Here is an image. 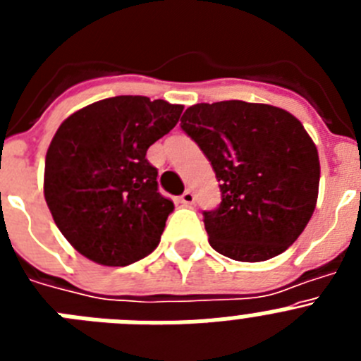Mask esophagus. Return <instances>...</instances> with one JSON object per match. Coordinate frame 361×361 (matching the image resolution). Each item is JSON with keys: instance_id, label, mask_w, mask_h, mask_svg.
Segmentation results:
<instances>
[{"instance_id": "1", "label": "esophagus", "mask_w": 361, "mask_h": 361, "mask_svg": "<svg viewBox=\"0 0 361 361\" xmlns=\"http://www.w3.org/2000/svg\"><path fill=\"white\" fill-rule=\"evenodd\" d=\"M178 200H180V204H184V206H191V204L195 202V195H193V191L191 190H186L183 195L178 197Z\"/></svg>"}]
</instances>
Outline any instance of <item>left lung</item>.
<instances>
[{
    "label": "left lung",
    "mask_w": 361,
    "mask_h": 361,
    "mask_svg": "<svg viewBox=\"0 0 361 361\" xmlns=\"http://www.w3.org/2000/svg\"><path fill=\"white\" fill-rule=\"evenodd\" d=\"M180 128L212 162L222 202L204 212L215 251L238 262L283 253L317 208L318 149L298 119L245 101L193 104Z\"/></svg>",
    "instance_id": "obj_1"
}]
</instances>
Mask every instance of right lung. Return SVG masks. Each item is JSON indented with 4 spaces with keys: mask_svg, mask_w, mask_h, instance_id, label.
Masks as SVG:
<instances>
[{
    "mask_svg": "<svg viewBox=\"0 0 361 361\" xmlns=\"http://www.w3.org/2000/svg\"><path fill=\"white\" fill-rule=\"evenodd\" d=\"M183 104L117 95L73 111L44 159V200L63 237L101 266H128L159 245L173 202L146 159Z\"/></svg>",
    "mask_w": 361,
    "mask_h": 361,
    "instance_id": "right-lung-1",
    "label": "right lung"
}]
</instances>
